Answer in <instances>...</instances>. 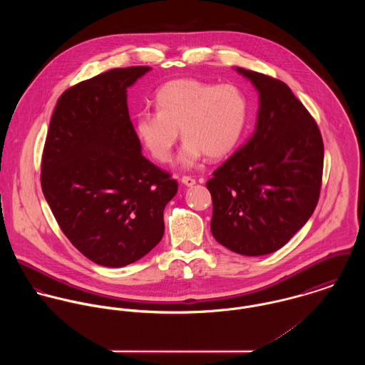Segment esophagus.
<instances>
[{"instance_id":"esophagus-1","label":"esophagus","mask_w":365,"mask_h":365,"mask_svg":"<svg viewBox=\"0 0 365 365\" xmlns=\"http://www.w3.org/2000/svg\"><path fill=\"white\" fill-rule=\"evenodd\" d=\"M181 182H182L184 185H187V187H192L197 181H195V178H192L191 175H182V177H181Z\"/></svg>"}]
</instances>
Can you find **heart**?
I'll return each mask as SVG.
<instances>
[{"label":"heart","instance_id":"b5f03b06","mask_svg":"<svg viewBox=\"0 0 365 365\" xmlns=\"http://www.w3.org/2000/svg\"><path fill=\"white\" fill-rule=\"evenodd\" d=\"M157 112H140L136 133L158 163H168L178 140L185 139L180 161L194 165L201 157L230 155L249 125L250 101L235 84H212L194 78L171 80L157 90Z\"/></svg>","mask_w":365,"mask_h":365}]
</instances>
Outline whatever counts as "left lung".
I'll use <instances>...</instances> for the list:
<instances>
[{"label":"left lung","mask_w":365,"mask_h":365,"mask_svg":"<svg viewBox=\"0 0 365 365\" xmlns=\"http://www.w3.org/2000/svg\"><path fill=\"white\" fill-rule=\"evenodd\" d=\"M260 93L255 133L212 173L213 237L243 256L281 249L312 216L323 175V140L309 110L274 77L239 67Z\"/></svg>","instance_id":"left-lung-1"}]
</instances>
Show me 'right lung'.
<instances>
[{
  "label": "right lung",
  "mask_w": 365,
  "mask_h": 365,
  "mask_svg": "<svg viewBox=\"0 0 365 365\" xmlns=\"http://www.w3.org/2000/svg\"><path fill=\"white\" fill-rule=\"evenodd\" d=\"M149 66L112 68L67 88L53 110L41 185L70 243L104 267L146 256L177 194L170 173L142 156L126 88Z\"/></svg>",
  "instance_id": "1"
}]
</instances>
